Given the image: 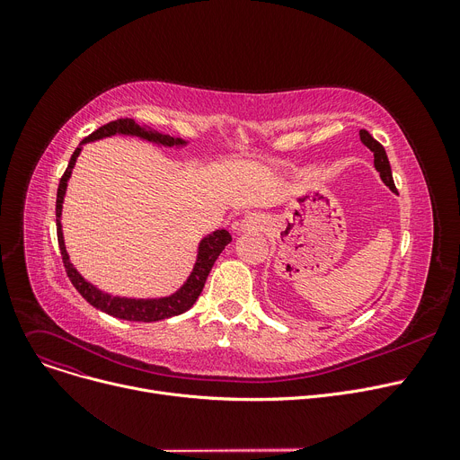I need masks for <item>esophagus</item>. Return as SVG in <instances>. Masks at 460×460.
I'll return each instance as SVG.
<instances>
[{"label": "esophagus", "mask_w": 460, "mask_h": 460, "mask_svg": "<svg viewBox=\"0 0 460 460\" xmlns=\"http://www.w3.org/2000/svg\"><path fill=\"white\" fill-rule=\"evenodd\" d=\"M262 227H264V220L259 214H246L243 220L234 224V229H238V231H255V229H262Z\"/></svg>", "instance_id": "esophagus-1"}]
</instances>
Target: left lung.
<instances>
[{
	"label": "left lung",
	"instance_id": "1",
	"mask_svg": "<svg viewBox=\"0 0 460 460\" xmlns=\"http://www.w3.org/2000/svg\"><path fill=\"white\" fill-rule=\"evenodd\" d=\"M359 139L364 141V145H367V147L373 151V156H375V167L376 172L380 173V179L384 181L385 186H390L394 191H397L395 188V182H394V177H392V167H390V160H388V155H385L382 145L367 132V130H359Z\"/></svg>",
	"mask_w": 460,
	"mask_h": 460
}]
</instances>
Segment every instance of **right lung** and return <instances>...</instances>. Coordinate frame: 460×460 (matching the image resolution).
Here are the masks:
<instances>
[{"instance_id":"1","label":"right lung","mask_w":460,"mask_h":460,"mask_svg":"<svg viewBox=\"0 0 460 460\" xmlns=\"http://www.w3.org/2000/svg\"><path fill=\"white\" fill-rule=\"evenodd\" d=\"M113 134H130V136H137L141 139H147L153 143H160V145H182V139H175L172 136L160 134L153 128L147 127H139L134 119H117L111 120V123L101 127L99 130H94L93 134H89L82 143L93 141V139H101L106 136H113ZM82 147H78L70 156V162L65 169V173L59 181V188H58V201H56V217H58V243H59V250H61V257H63V264L68 279L72 281V285L76 287V291L96 309H101L111 317L123 319V321H139V323H153V321H164L169 317L181 315V313L188 311L193 304H196L198 296L201 295L205 281L214 267V262L220 255L226 246L231 243V234L226 229L214 231L212 234H208L207 238L201 240L199 244V253H198V262L193 267V272L190 274L188 281L179 288V291L167 298H158V300H134V298H119V296H111L106 295L99 288L93 287L91 283H87L78 272L76 269L72 267L66 250H65V243H63V233H61V224H59V216H61V205H63V196L66 190V181L72 173V167H75V162L80 155Z\"/></svg>"}]
</instances>
